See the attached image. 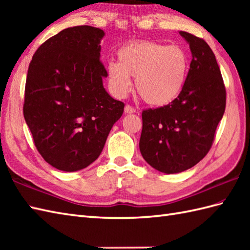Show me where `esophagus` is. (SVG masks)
Segmentation results:
<instances>
[{"label":"esophagus","mask_w":250,"mask_h":250,"mask_svg":"<svg viewBox=\"0 0 250 250\" xmlns=\"http://www.w3.org/2000/svg\"><path fill=\"white\" fill-rule=\"evenodd\" d=\"M135 113V109L132 107L130 105H125V114H133Z\"/></svg>","instance_id":"34e87169"}]
</instances>
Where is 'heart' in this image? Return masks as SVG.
<instances>
[{"label":"heart","mask_w":250,"mask_h":250,"mask_svg":"<svg viewBox=\"0 0 250 250\" xmlns=\"http://www.w3.org/2000/svg\"><path fill=\"white\" fill-rule=\"evenodd\" d=\"M189 73V59L179 46L137 41L118 51V62L107 64L108 84L116 97L124 98L131 89L130 77L146 103L171 104L182 93Z\"/></svg>","instance_id":"1"}]
</instances>
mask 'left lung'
Returning a JSON list of instances; mask_svg holds the SVG:
<instances>
[{
    "instance_id": "left-lung-1",
    "label": "left lung",
    "mask_w": 250,
    "mask_h": 250,
    "mask_svg": "<svg viewBox=\"0 0 250 250\" xmlns=\"http://www.w3.org/2000/svg\"><path fill=\"white\" fill-rule=\"evenodd\" d=\"M179 34L192 55L183 91L171 104L142 114L141 153L166 174L184 172L206 156L226 109V89L213 50L199 37Z\"/></svg>"
}]
</instances>
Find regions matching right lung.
<instances>
[{"label": "right lung", "mask_w": 250, "mask_h": 250, "mask_svg": "<svg viewBox=\"0 0 250 250\" xmlns=\"http://www.w3.org/2000/svg\"><path fill=\"white\" fill-rule=\"evenodd\" d=\"M103 30L67 28L36 50L25 83L23 116L37 150L51 167L76 172L94 162L125 104L103 86Z\"/></svg>", "instance_id": "right-lung-1"}]
</instances>
